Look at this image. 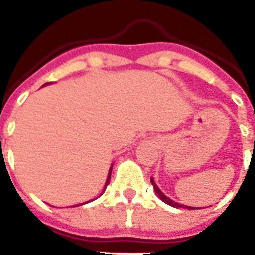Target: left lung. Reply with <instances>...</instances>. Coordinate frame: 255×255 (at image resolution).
<instances>
[{
    "mask_svg": "<svg viewBox=\"0 0 255 255\" xmlns=\"http://www.w3.org/2000/svg\"><path fill=\"white\" fill-rule=\"evenodd\" d=\"M151 182H152V185H153V189H155L156 194L159 196L160 200L165 202V204H168V205L173 206V208H185V209H189V210L198 209V208H193V206H186V205H182V204H178V202H174L173 200H170L169 197H167V196H165V194H164L163 192L159 189V186L156 185V182H155V180H153V178H151Z\"/></svg>",
    "mask_w": 255,
    "mask_h": 255,
    "instance_id": "left-lung-1",
    "label": "left lung"
}]
</instances>
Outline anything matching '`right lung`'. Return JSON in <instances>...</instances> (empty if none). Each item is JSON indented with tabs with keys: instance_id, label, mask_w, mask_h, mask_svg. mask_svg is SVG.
Listing matches in <instances>:
<instances>
[{
	"instance_id": "right-lung-1",
	"label": "right lung",
	"mask_w": 255,
	"mask_h": 255,
	"mask_svg": "<svg viewBox=\"0 0 255 255\" xmlns=\"http://www.w3.org/2000/svg\"><path fill=\"white\" fill-rule=\"evenodd\" d=\"M46 85H49V83H46ZM43 86H45V85H43ZM111 172H112V165H111V168H110V170H108V176H107V180H106V184H104L103 192H104V190H106V188H107L108 184H110V178H111ZM102 194H103V193H102ZM75 206H78V205H75Z\"/></svg>"
}]
</instances>
